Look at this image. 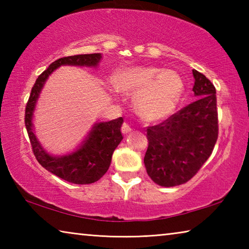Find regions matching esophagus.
I'll use <instances>...</instances> for the list:
<instances>
[{"mask_svg": "<svg viewBox=\"0 0 249 249\" xmlns=\"http://www.w3.org/2000/svg\"><path fill=\"white\" fill-rule=\"evenodd\" d=\"M122 132H123V134H128L132 132V127H130V125L128 123H124L122 125Z\"/></svg>", "mask_w": 249, "mask_h": 249, "instance_id": "esophagus-1", "label": "esophagus"}]
</instances>
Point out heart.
Masks as SVG:
<instances>
[{
	"instance_id": "1",
	"label": "heart",
	"mask_w": 249,
	"mask_h": 249,
	"mask_svg": "<svg viewBox=\"0 0 249 249\" xmlns=\"http://www.w3.org/2000/svg\"><path fill=\"white\" fill-rule=\"evenodd\" d=\"M114 87L135 95V107L142 119L158 121L170 115L183 93L184 84L174 70L154 66H133L120 70Z\"/></svg>"
}]
</instances>
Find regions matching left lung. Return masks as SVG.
Here are the masks:
<instances>
[{
	"label": "left lung",
	"mask_w": 249,
	"mask_h": 249,
	"mask_svg": "<svg viewBox=\"0 0 249 249\" xmlns=\"http://www.w3.org/2000/svg\"><path fill=\"white\" fill-rule=\"evenodd\" d=\"M196 100L158 125L147 128V174L161 187L185 183L208 160L217 141L216 91L204 74L192 70Z\"/></svg>",
	"instance_id": "left-lung-1"
}]
</instances>
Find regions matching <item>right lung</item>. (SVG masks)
Masks as SVG:
<instances>
[{"label":"right lung","mask_w":249,"mask_h":249,"mask_svg":"<svg viewBox=\"0 0 249 249\" xmlns=\"http://www.w3.org/2000/svg\"><path fill=\"white\" fill-rule=\"evenodd\" d=\"M102 58L101 53L75 54L58 59L53 61L34 84L25 111V125L31 141L33 153L41 166L54 176L75 184H89L102 178L111 165L112 155L123 140L121 127L123 119L100 122L92 126L81 144L72 153L53 156L41 146L34 130L33 117L37 100L43 90L45 82L50 74L60 66L96 67Z\"/></svg>","instance_id":"add662e5"}]
</instances>
